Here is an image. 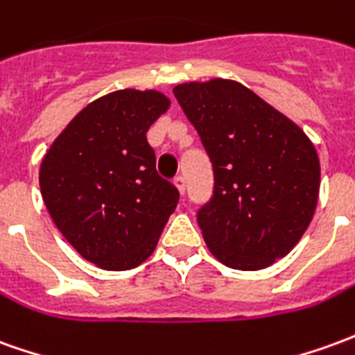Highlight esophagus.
Instances as JSON below:
<instances>
[{
  "instance_id": "esophagus-1",
  "label": "esophagus",
  "mask_w": 355,
  "mask_h": 355,
  "mask_svg": "<svg viewBox=\"0 0 355 355\" xmlns=\"http://www.w3.org/2000/svg\"><path fill=\"white\" fill-rule=\"evenodd\" d=\"M175 186L178 188V192L184 196L186 194V178L184 177H177L175 178Z\"/></svg>"
}]
</instances>
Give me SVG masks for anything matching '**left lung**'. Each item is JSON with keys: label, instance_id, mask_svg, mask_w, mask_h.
I'll list each match as a JSON object with an SVG mask.
<instances>
[{"label": "left lung", "instance_id": "left-lung-1", "mask_svg": "<svg viewBox=\"0 0 355 355\" xmlns=\"http://www.w3.org/2000/svg\"><path fill=\"white\" fill-rule=\"evenodd\" d=\"M213 165V196L198 209L220 263L257 271L300 242L313 219L321 167L306 132L236 80L173 88Z\"/></svg>", "mask_w": 355, "mask_h": 355}]
</instances>
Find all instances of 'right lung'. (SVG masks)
<instances>
[{
  "label": "right lung",
  "mask_w": 355,
  "mask_h": 355,
  "mask_svg": "<svg viewBox=\"0 0 355 355\" xmlns=\"http://www.w3.org/2000/svg\"><path fill=\"white\" fill-rule=\"evenodd\" d=\"M157 90L111 92L88 103L40 165V190L67 242L101 269L146 261L178 203L155 171L146 132L169 109Z\"/></svg>",
  "instance_id": "obj_1"
}]
</instances>
